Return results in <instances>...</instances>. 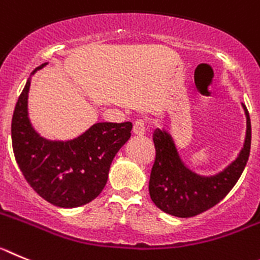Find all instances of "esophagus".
<instances>
[{"instance_id":"esophagus-1","label":"esophagus","mask_w":260,"mask_h":260,"mask_svg":"<svg viewBox=\"0 0 260 260\" xmlns=\"http://www.w3.org/2000/svg\"><path fill=\"white\" fill-rule=\"evenodd\" d=\"M146 132V125H145L144 120H137L133 125V135L137 136V137H141Z\"/></svg>"}]
</instances>
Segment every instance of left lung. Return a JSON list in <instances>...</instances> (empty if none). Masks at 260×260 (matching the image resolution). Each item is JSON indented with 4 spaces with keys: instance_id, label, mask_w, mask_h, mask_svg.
<instances>
[{
    "instance_id": "obj_1",
    "label": "left lung",
    "mask_w": 260,
    "mask_h": 260,
    "mask_svg": "<svg viewBox=\"0 0 260 260\" xmlns=\"http://www.w3.org/2000/svg\"><path fill=\"white\" fill-rule=\"evenodd\" d=\"M244 145L232 162L214 175H201L182 159L174 136L166 128H156L153 139L155 162L151 168L149 193L159 210L176 217H191L220 202L244 172L251 145V124L247 109Z\"/></svg>"
}]
</instances>
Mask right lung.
Segmentation results:
<instances>
[{
	"instance_id": "obj_1",
	"label": "right lung",
	"mask_w": 260,
	"mask_h": 260,
	"mask_svg": "<svg viewBox=\"0 0 260 260\" xmlns=\"http://www.w3.org/2000/svg\"><path fill=\"white\" fill-rule=\"evenodd\" d=\"M48 63L37 67L35 75ZM31 76L20 93L13 120L11 141L15 160L34 190L51 205L74 209L100 196L110 166L129 140L132 123H95L71 140H48L32 125L28 115Z\"/></svg>"
}]
</instances>
